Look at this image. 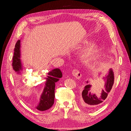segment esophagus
Masks as SVG:
<instances>
[{"label": "esophagus", "mask_w": 131, "mask_h": 131, "mask_svg": "<svg viewBox=\"0 0 131 131\" xmlns=\"http://www.w3.org/2000/svg\"><path fill=\"white\" fill-rule=\"evenodd\" d=\"M72 75L75 78H76L77 79H80L81 77V74L80 72V71L75 69L72 71Z\"/></svg>", "instance_id": "34e87169"}]
</instances>
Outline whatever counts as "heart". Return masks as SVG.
Wrapping results in <instances>:
<instances>
[{"label": "heart", "mask_w": 131, "mask_h": 131, "mask_svg": "<svg viewBox=\"0 0 131 131\" xmlns=\"http://www.w3.org/2000/svg\"><path fill=\"white\" fill-rule=\"evenodd\" d=\"M87 40L83 41V42L86 43ZM99 47L97 43H91L85 47L80 52V58L83 62H86L93 58L98 53Z\"/></svg>", "instance_id": "b5f03b06"}]
</instances>
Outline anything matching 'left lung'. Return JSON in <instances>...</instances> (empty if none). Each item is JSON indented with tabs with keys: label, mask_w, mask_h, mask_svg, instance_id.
Wrapping results in <instances>:
<instances>
[{
	"label": "left lung",
	"mask_w": 131,
	"mask_h": 131,
	"mask_svg": "<svg viewBox=\"0 0 131 131\" xmlns=\"http://www.w3.org/2000/svg\"><path fill=\"white\" fill-rule=\"evenodd\" d=\"M101 73H99V77ZM105 81V88L102 89L100 95H97L91 92V85L89 84V82L84 86L82 92V104L85 108L89 109H94L104 101L107 97L108 93L111 90L114 82V74L112 68L109 69L107 75L103 77Z\"/></svg>",
	"instance_id": "obj_1"
}]
</instances>
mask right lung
I'll return each instance as SVG.
<instances>
[{
    "label": "right lung",
    "instance_id": "right-lung-1",
    "mask_svg": "<svg viewBox=\"0 0 131 131\" xmlns=\"http://www.w3.org/2000/svg\"><path fill=\"white\" fill-rule=\"evenodd\" d=\"M20 40H18L15 45L13 58L12 66L14 71L17 74H21L23 67L20 58ZM45 85L42 94L40 96V102L36 107L40 111H45L50 108L54 103L55 83L63 76L59 68H54L46 73Z\"/></svg>",
    "mask_w": 131,
    "mask_h": 131
}]
</instances>
